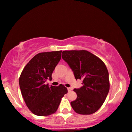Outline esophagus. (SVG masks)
Here are the masks:
<instances>
[{
	"instance_id": "obj_1",
	"label": "esophagus",
	"mask_w": 132,
	"mask_h": 132,
	"mask_svg": "<svg viewBox=\"0 0 132 132\" xmlns=\"http://www.w3.org/2000/svg\"><path fill=\"white\" fill-rule=\"evenodd\" d=\"M68 91L69 92V91H70L71 90V88H70V87H69V88H68Z\"/></svg>"
}]
</instances>
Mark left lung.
<instances>
[{
    "label": "left lung",
    "mask_w": 132,
    "mask_h": 132,
    "mask_svg": "<svg viewBox=\"0 0 132 132\" xmlns=\"http://www.w3.org/2000/svg\"><path fill=\"white\" fill-rule=\"evenodd\" d=\"M62 57L72 69L75 79L82 80L83 86L73 90L77 97L70 102L71 107L79 114L95 113L103 104L110 87L105 64L86 50L64 51Z\"/></svg>",
    "instance_id": "left-lung-1"
}]
</instances>
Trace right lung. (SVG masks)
<instances>
[{
    "mask_svg": "<svg viewBox=\"0 0 132 132\" xmlns=\"http://www.w3.org/2000/svg\"><path fill=\"white\" fill-rule=\"evenodd\" d=\"M62 51L41 52L34 56L24 67L19 78L22 96L30 111L38 116H48L57 111L62 98L68 93L64 85L46 84L61 59Z\"/></svg>",
    "mask_w": 132,
    "mask_h": 132,
    "instance_id": "obj_1",
    "label": "right lung"
}]
</instances>
